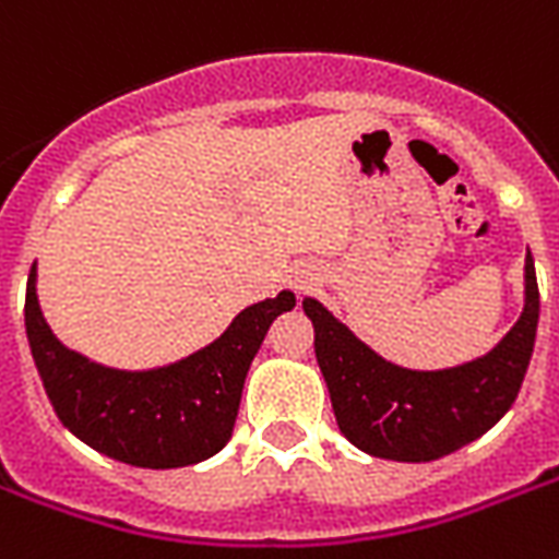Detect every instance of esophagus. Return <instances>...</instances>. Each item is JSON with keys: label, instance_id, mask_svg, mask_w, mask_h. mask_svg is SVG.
<instances>
[{"label": "esophagus", "instance_id": "obj_1", "mask_svg": "<svg viewBox=\"0 0 559 559\" xmlns=\"http://www.w3.org/2000/svg\"><path fill=\"white\" fill-rule=\"evenodd\" d=\"M296 289H310L316 284V275L307 270H296L293 272V281H289Z\"/></svg>", "mask_w": 559, "mask_h": 559}]
</instances>
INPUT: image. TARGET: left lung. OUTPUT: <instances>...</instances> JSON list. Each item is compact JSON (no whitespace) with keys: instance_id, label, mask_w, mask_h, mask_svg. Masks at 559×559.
<instances>
[{"instance_id":"obj_1","label":"left lung","mask_w":559,"mask_h":559,"mask_svg":"<svg viewBox=\"0 0 559 559\" xmlns=\"http://www.w3.org/2000/svg\"><path fill=\"white\" fill-rule=\"evenodd\" d=\"M301 307L313 322L316 359L340 432L373 459L420 464L481 438L513 406L537 340L539 289L528 252L520 322L485 357L441 371L394 366L357 340L322 301L305 298Z\"/></svg>"}]
</instances>
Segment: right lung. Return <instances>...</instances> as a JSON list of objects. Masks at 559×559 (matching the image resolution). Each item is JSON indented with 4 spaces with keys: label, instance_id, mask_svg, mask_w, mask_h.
I'll return each instance as SVG.
<instances>
[{
    "label": "right lung",
    "instance_id": "obj_1",
    "mask_svg": "<svg viewBox=\"0 0 559 559\" xmlns=\"http://www.w3.org/2000/svg\"><path fill=\"white\" fill-rule=\"evenodd\" d=\"M293 307L296 296L281 289L240 310L217 340L186 359L121 371L66 348L51 333L39 310L34 263L25 333L48 400L74 438L121 464L174 469L200 464L226 447L254 354L270 324Z\"/></svg>",
    "mask_w": 559,
    "mask_h": 559
}]
</instances>
